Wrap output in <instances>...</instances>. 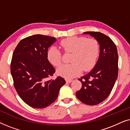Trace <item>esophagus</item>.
Listing matches in <instances>:
<instances>
[{"instance_id": "34e87169", "label": "esophagus", "mask_w": 130, "mask_h": 130, "mask_svg": "<svg viewBox=\"0 0 130 130\" xmlns=\"http://www.w3.org/2000/svg\"><path fill=\"white\" fill-rule=\"evenodd\" d=\"M66 83H71L72 82V80H69V79H66Z\"/></svg>"}]
</instances>
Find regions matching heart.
<instances>
[{"label":"heart","instance_id":"heart-1","mask_svg":"<svg viewBox=\"0 0 130 130\" xmlns=\"http://www.w3.org/2000/svg\"><path fill=\"white\" fill-rule=\"evenodd\" d=\"M60 45L66 53H72L69 64H63L58 67L57 73L59 76L71 79L79 76L82 70L88 72L96 63L100 47L95 39L85 37H72L65 38L60 42ZM47 57L50 63L58 66L61 63L62 55L58 48L52 46L48 50Z\"/></svg>","mask_w":130,"mask_h":130}]
</instances>
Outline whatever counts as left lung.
<instances>
[{
  "instance_id": "left-lung-1",
  "label": "left lung",
  "mask_w": 130,
  "mask_h": 130,
  "mask_svg": "<svg viewBox=\"0 0 130 130\" xmlns=\"http://www.w3.org/2000/svg\"><path fill=\"white\" fill-rule=\"evenodd\" d=\"M94 37L100 47L99 56L92 70L78 80L82 86L76 95L81 102L89 105L100 104L111 93L118 77V56L111 38L99 32H85Z\"/></svg>"
}]
</instances>
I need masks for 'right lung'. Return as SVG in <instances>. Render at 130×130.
I'll use <instances>...</instances> for the list:
<instances>
[{"mask_svg":"<svg viewBox=\"0 0 130 130\" xmlns=\"http://www.w3.org/2000/svg\"><path fill=\"white\" fill-rule=\"evenodd\" d=\"M56 38L40 34L23 39L13 51L10 72L14 86L22 101L34 108H44L53 104L60 88L63 77L48 80L55 69L48 60V48Z\"/></svg>","mask_w":130,"mask_h":130,"instance_id":"add662e5","label":"right lung"}]
</instances>
